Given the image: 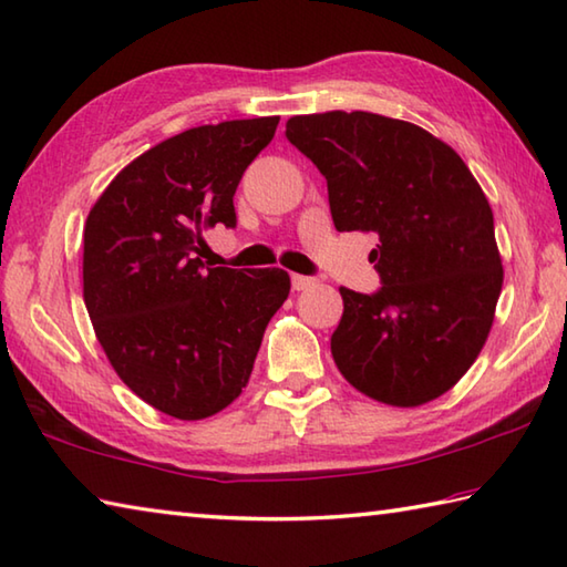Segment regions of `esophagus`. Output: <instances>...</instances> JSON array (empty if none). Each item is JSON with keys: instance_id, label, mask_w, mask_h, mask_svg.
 <instances>
[{"instance_id": "1", "label": "esophagus", "mask_w": 567, "mask_h": 567, "mask_svg": "<svg viewBox=\"0 0 567 567\" xmlns=\"http://www.w3.org/2000/svg\"><path fill=\"white\" fill-rule=\"evenodd\" d=\"M317 280L315 277H305V275H292V290L302 292V290H310Z\"/></svg>"}]
</instances>
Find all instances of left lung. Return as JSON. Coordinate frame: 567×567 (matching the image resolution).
Masks as SVG:
<instances>
[{
	"instance_id": "1",
	"label": "left lung",
	"mask_w": 567,
	"mask_h": 567,
	"mask_svg": "<svg viewBox=\"0 0 567 567\" xmlns=\"http://www.w3.org/2000/svg\"><path fill=\"white\" fill-rule=\"evenodd\" d=\"M287 138L327 178L339 233H377L382 290L339 287L332 357L357 391L421 406L486 344L503 265L486 193L458 153L416 123L369 111L292 116Z\"/></svg>"
}]
</instances>
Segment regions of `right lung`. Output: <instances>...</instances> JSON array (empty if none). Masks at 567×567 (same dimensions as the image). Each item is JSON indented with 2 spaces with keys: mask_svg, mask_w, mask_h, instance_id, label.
<instances>
[{
  "mask_svg": "<svg viewBox=\"0 0 567 567\" xmlns=\"http://www.w3.org/2000/svg\"><path fill=\"white\" fill-rule=\"evenodd\" d=\"M280 116L188 128L123 168L84 225V302L113 372L153 409L200 421L248 386L290 295L280 267H205L203 233L233 228L245 168Z\"/></svg>",
  "mask_w": 567,
  "mask_h": 567,
  "instance_id": "add662e5",
  "label": "right lung"
}]
</instances>
